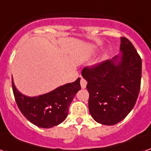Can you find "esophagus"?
<instances>
[{"label": "esophagus", "mask_w": 151, "mask_h": 151, "mask_svg": "<svg viewBox=\"0 0 151 151\" xmlns=\"http://www.w3.org/2000/svg\"><path fill=\"white\" fill-rule=\"evenodd\" d=\"M81 86L82 88H86V86H87V81H86V79H84L83 78H81V81H80Z\"/></svg>", "instance_id": "obj_1"}]
</instances>
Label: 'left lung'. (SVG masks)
Wrapping results in <instances>:
<instances>
[{"label":"left lung","instance_id":"obj_1","mask_svg":"<svg viewBox=\"0 0 151 151\" xmlns=\"http://www.w3.org/2000/svg\"><path fill=\"white\" fill-rule=\"evenodd\" d=\"M121 55L81 71L89 93L88 110L97 123L114 125L129 114L139 96L142 59L129 40L121 37Z\"/></svg>","mask_w":151,"mask_h":151}]
</instances>
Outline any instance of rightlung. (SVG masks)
Instances as JSON below:
<instances>
[{
    "instance_id": "obj_1",
    "label": "right lung",
    "mask_w": 151,
    "mask_h": 151,
    "mask_svg": "<svg viewBox=\"0 0 151 151\" xmlns=\"http://www.w3.org/2000/svg\"><path fill=\"white\" fill-rule=\"evenodd\" d=\"M12 86L21 113L31 123L42 128H50L65 120L73 97L81 89L80 78L50 93L32 97L19 93L12 80Z\"/></svg>"
}]
</instances>
